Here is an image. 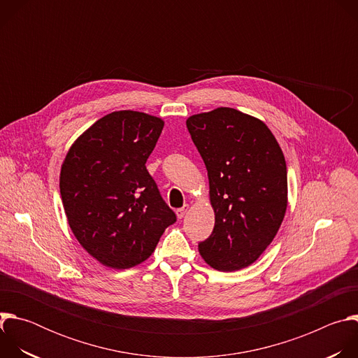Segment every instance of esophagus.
Listing matches in <instances>:
<instances>
[{
    "instance_id": "1",
    "label": "esophagus",
    "mask_w": 358,
    "mask_h": 358,
    "mask_svg": "<svg viewBox=\"0 0 358 358\" xmlns=\"http://www.w3.org/2000/svg\"><path fill=\"white\" fill-rule=\"evenodd\" d=\"M188 210H189V206H184L182 208H178V210H176V215H177V218H178V220L184 218V217H185V214L188 213Z\"/></svg>"
}]
</instances>
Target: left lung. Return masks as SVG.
<instances>
[{
  "instance_id": "8db88e82",
  "label": "left lung",
  "mask_w": 358,
  "mask_h": 358,
  "mask_svg": "<svg viewBox=\"0 0 358 358\" xmlns=\"http://www.w3.org/2000/svg\"><path fill=\"white\" fill-rule=\"evenodd\" d=\"M187 129L206 163L214 231L198 245L211 268H248L276 236L287 208L283 151L258 117L232 108L192 115Z\"/></svg>"
}]
</instances>
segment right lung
<instances>
[{"instance_id":"add662e5","label":"right lung","mask_w":358,"mask_h":358,"mask_svg":"<svg viewBox=\"0 0 358 358\" xmlns=\"http://www.w3.org/2000/svg\"><path fill=\"white\" fill-rule=\"evenodd\" d=\"M163 127L157 116L113 112L66 152L59 176L65 215L82 248L103 266L140 265L176 222L145 169Z\"/></svg>"}]
</instances>
